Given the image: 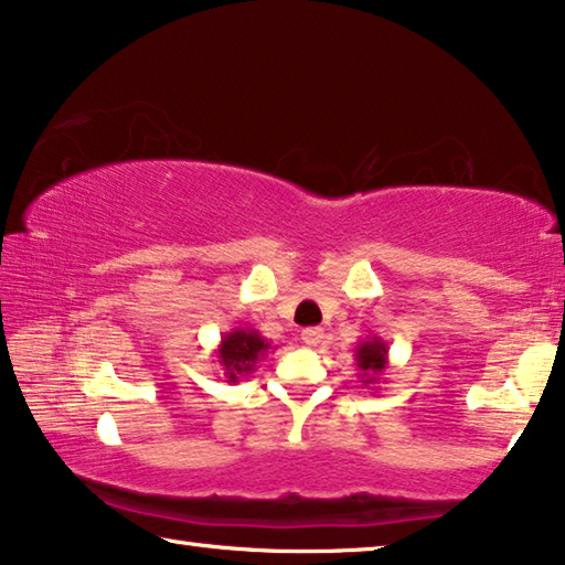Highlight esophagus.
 I'll return each mask as SVG.
<instances>
[{"label": "esophagus", "instance_id": "1", "mask_svg": "<svg viewBox=\"0 0 565 565\" xmlns=\"http://www.w3.org/2000/svg\"><path fill=\"white\" fill-rule=\"evenodd\" d=\"M301 339H303L306 347H319V343L323 341V329H319V327L303 329L301 331Z\"/></svg>", "mask_w": 565, "mask_h": 565}]
</instances>
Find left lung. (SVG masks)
<instances>
[{"instance_id":"left-lung-1","label":"left lung","mask_w":565,"mask_h":565,"mask_svg":"<svg viewBox=\"0 0 565 565\" xmlns=\"http://www.w3.org/2000/svg\"><path fill=\"white\" fill-rule=\"evenodd\" d=\"M356 366L361 371L363 386H376L379 379L388 371V343L381 337H371L359 341L356 347Z\"/></svg>"}]
</instances>
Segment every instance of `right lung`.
<instances>
[{
    "instance_id": "right-lung-1",
    "label": "right lung",
    "mask_w": 565,
    "mask_h": 565,
    "mask_svg": "<svg viewBox=\"0 0 565 565\" xmlns=\"http://www.w3.org/2000/svg\"><path fill=\"white\" fill-rule=\"evenodd\" d=\"M271 343L266 341L256 329H232L226 331L218 349L214 351L218 359V366L224 371L226 384H238V379L248 376L256 369Z\"/></svg>"
}]
</instances>
